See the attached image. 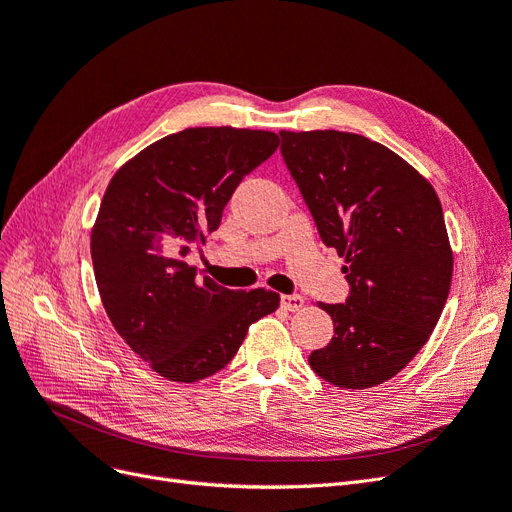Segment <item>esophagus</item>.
I'll use <instances>...</instances> for the list:
<instances>
[{
    "mask_svg": "<svg viewBox=\"0 0 512 512\" xmlns=\"http://www.w3.org/2000/svg\"><path fill=\"white\" fill-rule=\"evenodd\" d=\"M280 303L284 309H288V312H297V309L303 307V297H299V294H284Z\"/></svg>",
    "mask_w": 512,
    "mask_h": 512,
    "instance_id": "34e87169",
    "label": "esophagus"
}]
</instances>
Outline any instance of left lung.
Here are the masks:
<instances>
[{
  "mask_svg": "<svg viewBox=\"0 0 512 512\" xmlns=\"http://www.w3.org/2000/svg\"><path fill=\"white\" fill-rule=\"evenodd\" d=\"M282 158L327 247L346 258L348 297L320 303L331 342L309 367L339 389L399 374L438 324L453 277L436 190L397 153L365 136L280 132Z\"/></svg>",
  "mask_w": 512,
  "mask_h": 512,
  "instance_id": "8db88e82",
  "label": "left lung"
}]
</instances>
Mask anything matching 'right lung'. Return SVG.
<instances>
[{
    "label": "right lung",
    "instance_id": "right-lung-1",
    "mask_svg": "<svg viewBox=\"0 0 512 512\" xmlns=\"http://www.w3.org/2000/svg\"><path fill=\"white\" fill-rule=\"evenodd\" d=\"M277 145L265 130L188 128L143 149L108 183L91 232L96 284L123 342L168 380L224 369L247 327L280 305L271 290H228L188 265Z\"/></svg>",
    "mask_w": 512,
    "mask_h": 512
}]
</instances>
